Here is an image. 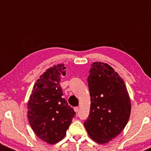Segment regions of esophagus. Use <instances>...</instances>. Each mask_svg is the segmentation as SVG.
Returning a JSON list of instances; mask_svg holds the SVG:
<instances>
[{
	"label": "esophagus",
	"mask_w": 151,
	"mask_h": 151,
	"mask_svg": "<svg viewBox=\"0 0 151 151\" xmlns=\"http://www.w3.org/2000/svg\"><path fill=\"white\" fill-rule=\"evenodd\" d=\"M74 111H75V112L78 113V111H79V107H78V106L75 107V108H74Z\"/></svg>",
	"instance_id": "1"
}]
</instances>
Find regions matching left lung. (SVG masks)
Wrapping results in <instances>:
<instances>
[{"label": "left lung", "instance_id": "obj_1", "mask_svg": "<svg viewBox=\"0 0 151 151\" xmlns=\"http://www.w3.org/2000/svg\"><path fill=\"white\" fill-rule=\"evenodd\" d=\"M88 77L90 113L84 121L89 137L109 143L122 131L131 111V99L120 76L108 64L93 63Z\"/></svg>", "mask_w": 151, "mask_h": 151}]
</instances>
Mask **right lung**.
I'll list each match as a JSON object with an SVG mask.
<instances>
[{
	"label": "right lung",
	"mask_w": 151,
	"mask_h": 151,
	"mask_svg": "<svg viewBox=\"0 0 151 151\" xmlns=\"http://www.w3.org/2000/svg\"><path fill=\"white\" fill-rule=\"evenodd\" d=\"M65 65L49 68L35 83L27 103V117L38 137L54 144L65 137L76 113L69 106L60 85Z\"/></svg>",
	"instance_id": "right-lung-1"
}]
</instances>
